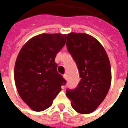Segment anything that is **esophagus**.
<instances>
[{"label": "esophagus", "instance_id": "esophagus-1", "mask_svg": "<svg viewBox=\"0 0 128 128\" xmlns=\"http://www.w3.org/2000/svg\"><path fill=\"white\" fill-rule=\"evenodd\" d=\"M63 77H64V78L65 79V80H67V79H68V76H67V74H64V75H63Z\"/></svg>", "mask_w": 128, "mask_h": 128}]
</instances>
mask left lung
I'll list each match as a JSON object with an SVG mask.
<instances>
[{
    "mask_svg": "<svg viewBox=\"0 0 128 128\" xmlns=\"http://www.w3.org/2000/svg\"><path fill=\"white\" fill-rule=\"evenodd\" d=\"M66 46L81 78L75 89L66 90V96L75 111L90 114L101 104L109 91L112 82L109 58L99 41L85 33L68 34Z\"/></svg>",
    "mask_w": 128,
    "mask_h": 128,
    "instance_id": "8db88e82",
    "label": "left lung"
}]
</instances>
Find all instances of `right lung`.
<instances>
[{
  "label": "right lung",
  "mask_w": 128,
  "mask_h": 128,
  "mask_svg": "<svg viewBox=\"0 0 128 128\" xmlns=\"http://www.w3.org/2000/svg\"><path fill=\"white\" fill-rule=\"evenodd\" d=\"M66 34H41L30 38L17 56L14 82L21 99L31 110L44 111L66 81L57 72L54 60L65 45Z\"/></svg>",
  "instance_id": "right-lung-1"
}]
</instances>
